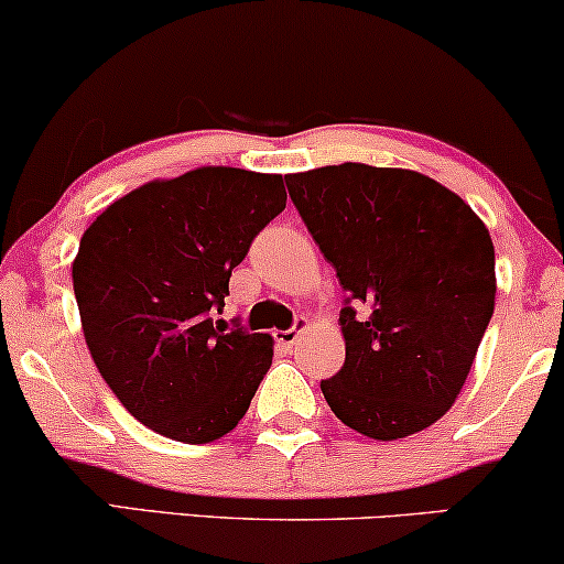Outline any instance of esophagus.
Instances as JSON below:
<instances>
[{"instance_id":"esophagus-1","label":"esophagus","mask_w":564,"mask_h":564,"mask_svg":"<svg viewBox=\"0 0 564 564\" xmlns=\"http://www.w3.org/2000/svg\"><path fill=\"white\" fill-rule=\"evenodd\" d=\"M306 327H310V323H306V319H299V325L291 327V330H278L275 333V344L281 348H286V351H291V348L296 346L299 335H302Z\"/></svg>"}]
</instances>
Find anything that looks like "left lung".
I'll use <instances>...</instances> for the list:
<instances>
[{"instance_id":"1","label":"left lung","mask_w":564,"mask_h":564,"mask_svg":"<svg viewBox=\"0 0 564 564\" xmlns=\"http://www.w3.org/2000/svg\"><path fill=\"white\" fill-rule=\"evenodd\" d=\"M289 195L348 306L335 416L372 440L432 426L458 398L495 312V247L471 205L411 169L289 174Z\"/></svg>"}]
</instances>
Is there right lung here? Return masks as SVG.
Masks as SVG:
<instances>
[{"label":"right lung","instance_id":"obj_1","mask_svg":"<svg viewBox=\"0 0 564 564\" xmlns=\"http://www.w3.org/2000/svg\"><path fill=\"white\" fill-rule=\"evenodd\" d=\"M286 208L281 174L199 166L153 180L85 229L73 286L85 344L140 424L187 445L241 422L273 361L268 333H224L231 270Z\"/></svg>","mask_w":564,"mask_h":564}]
</instances>
